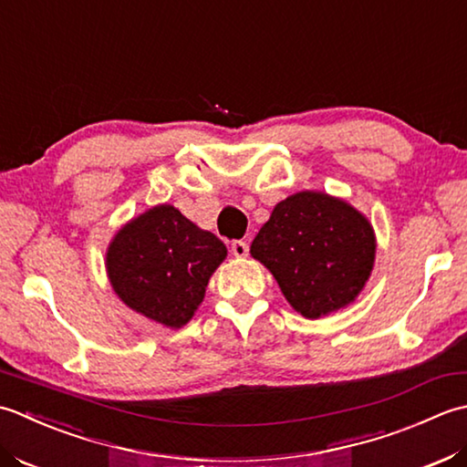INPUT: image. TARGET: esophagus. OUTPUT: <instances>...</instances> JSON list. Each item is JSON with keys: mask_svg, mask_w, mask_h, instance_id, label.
<instances>
[{"mask_svg": "<svg viewBox=\"0 0 467 467\" xmlns=\"http://www.w3.org/2000/svg\"><path fill=\"white\" fill-rule=\"evenodd\" d=\"M247 252H250V245H247L245 242L235 240V242L232 244V254L235 255V258H245Z\"/></svg>", "mask_w": 467, "mask_h": 467, "instance_id": "obj_1", "label": "esophagus"}]
</instances>
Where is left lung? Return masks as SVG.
Listing matches in <instances>:
<instances>
[{"label":"left lung","mask_w":467,"mask_h":467,"mask_svg":"<svg viewBox=\"0 0 467 467\" xmlns=\"http://www.w3.org/2000/svg\"><path fill=\"white\" fill-rule=\"evenodd\" d=\"M375 250L373 225L353 205L300 192L274 207L250 254L272 272L294 310L320 318L355 302L373 270Z\"/></svg>","instance_id":"8db88e82"}]
</instances>
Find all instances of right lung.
I'll list each match as a JSON object with an SVG mask.
<instances>
[{
  "mask_svg": "<svg viewBox=\"0 0 467 467\" xmlns=\"http://www.w3.org/2000/svg\"><path fill=\"white\" fill-rule=\"evenodd\" d=\"M225 255L220 237L163 203L120 227L109 245L107 272L129 308L181 328L203 302L209 278Z\"/></svg>",
  "mask_w": 467,
  "mask_h": 467,
  "instance_id": "add662e5",
  "label": "right lung"
}]
</instances>
